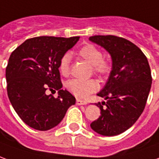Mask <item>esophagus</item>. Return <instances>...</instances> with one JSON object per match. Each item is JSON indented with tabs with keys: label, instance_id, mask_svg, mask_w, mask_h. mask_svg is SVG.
<instances>
[{
	"label": "esophagus",
	"instance_id": "1",
	"mask_svg": "<svg viewBox=\"0 0 159 159\" xmlns=\"http://www.w3.org/2000/svg\"><path fill=\"white\" fill-rule=\"evenodd\" d=\"M76 103H77L78 105H84V104H86L87 102L85 101V100H81V99H79V98H77V99H76Z\"/></svg>",
	"mask_w": 159,
	"mask_h": 159
}]
</instances>
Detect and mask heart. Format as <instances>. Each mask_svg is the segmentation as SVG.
<instances>
[{
    "mask_svg": "<svg viewBox=\"0 0 159 159\" xmlns=\"http://www.w3.org/2000/svg\"><path fill=\"white\" fill-rule=\"evenodd\" d=\"M79 58L92 64V72L101 78H106L111 73L112 64L109 60L103 58L102 50L92 43H85L76 53ZM71 58L68 54L61 56L59 61V70L65 77L70 74ZM67 90L77 98H86L99 88V84L94 79L81 80L78 79L71 80L66 85Z\"/></svg>",
    "mask_w": 159,
    "mask_h": 159,
    "instance_id": "b5f03b06",
    "label": "heart"
}]
</instances>
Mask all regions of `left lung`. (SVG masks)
Returning <instances> with one entry per match:
<instances>
[{
    "mask_svg": "<svg viewBox=\"0 0 159 159\" xmlns=\"http://www.w3.org/2000/svg\"><path fill=\"white\" fill-rule=\"evenodd\" d=\"M89 39L112 57V70L98 96L106 102L96 103L101 116L91 128L104 136L120 134L132 127L145 109L152 86V74L145 54L129 40L112 35H96Z\"/></svg>",
    "mask_w": 159,
    "mask_h": 159,
    "instance_id": "left-lung-1",
    "label": "left lung"
}]
</instances>
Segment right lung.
<instances>
[{"label": "right lung", "mask_w": 159, "mask_h": 159, "mask_svg": "<svg viewBox=\"0 0 159 159\" xmlns=\"http://www.w3.org/2000/svg\"><path fill=\"white\" fill-rule=\"evenodd\" d=\"M80 37L42 36L29 38L13 50L6 67L7 91L21 120L29 127L46 131L63 119L75 98L66 90L59 71L61 56ZM47 89L58 91V97L47 95Z\"/></svg>", "instance_id": "right-lung-1"}]
</instances>
